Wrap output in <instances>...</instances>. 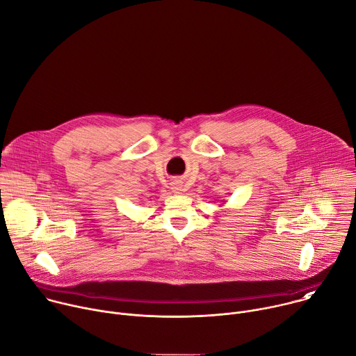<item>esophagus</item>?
<instances>
[{"label":"esophagus","instance_id":"1","mask_svg":"<svg viewBox=\"0 0 356 356\" xmlns=\"http://www.w3.org/2000/svg\"><path fill=\"white\" fill-rule=\"evenodd\" d=\"M172 190L175 191V193H179V191H181V183L180 181H173L172 183Z\"/></svg>","mask_w":356,"mask_h":356}]
</instances>
